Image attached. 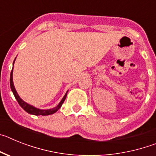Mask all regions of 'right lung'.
I'll use <instances>...</instances> for the list:
<instances>
[{
	"label": "right lung",
	"instance_id": "add662e5",
	"mask_svg": "<svg viewBox=\"0 0 156 156\" xmlns=\"http://www.w3.org/2000/svg\"><path fill=\"white\" fill-rule=\"evenodd\" d=\"M16 58H15L13 62V66L14 63H15V61H16ZM10 87H11V90H12V93L14 94V96L16 98V99L17 100L18 103L19 104V105L21 106L22 108L25 110V111L28 112V113L32 114V115H51V114L55 113L56 112L61 108L63 102L65 101L66 98V95H67V93H68V90L66 93V94L64 95V97L62 98V99L61 100V101L59 102V104L57 106H55V108H49V109H40V108H37L34 106L28 104L27 102L24 101L21 98L19 97V95L18 94L17 91L16 90V87L14 86V83H13V68H12V72H11V75H10Z\"/></svg>",
	"mask_w": 156,
	"mask_h": 156
}]
</instances>
